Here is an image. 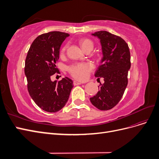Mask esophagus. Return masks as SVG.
Instances as JSON below:
<instances>
[{"label":"esophagus","instance_id":"obj_1","mask_svg":"<svg viewBox=\"0 0 159 159\" xmlns=\"http://www.w3.org/2000/svg\"><path fill=\"white\" fill-rule=\"evenodd\" d=\"M74 85H77L81 84V83L78 82V81H74Z\"/></svg>","mask_w":159,"mask_h":159}]
</instances>
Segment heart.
Masks as SVG:
<instances>
[{
    "label": "heart",
    "instance_id": "1",
    "mask_svg": "<svg viewBox=\"0 0 159 159\" xmlns=\"http://www.w3.org/2000/svg\"><path fill=\"white\" fill-rule=\"evenodd\" d=\"M80 44L84 50L88 47H93L92 42L89 39H81L80 41ZM67 48H68V45H65L62 48V52H65ZM93 68V66L91 63L75 64L70 66L68 68V70L75 78L80 80H84L87 78L89 71L92 70Z\"/></svg>",
    "mask_w": 159,
    "mask_h": 159
}]
</instances>
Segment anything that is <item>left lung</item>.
I'll use <instances>...</instances> for the list:
<instances>
[{
  "mask_svg": "<svg viewBox=\"0 0 159 159\" xmlns=\"http://www.w3.org/2000/svg\"><path fill=\"white\" fill-rule=\"evenodd\" d=\"M91 35L100 40L103 57L95 76L103 78L98 93L90 98L93 106L102 111L116 105L128 84V71L131 68V54L129 46L123 38L107 31H98Z\"/></svg>",
  "mask_w": 159,
  "mask_h": 159,
  "instance_id": "left-lung-1",
  "label": "left lung"
}]
</instances>
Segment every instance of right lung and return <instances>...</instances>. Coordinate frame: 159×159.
Returning a JSON list of instances; mask_svg holds the SVG:
<instances>
[{"mask_svg": "<svg viewBox=\"0 0 159 159\" xmlns=\"http://www.w3.org/2000/svg\"><path fill=\"white\" fill-rule=\"evenodd\" d=\"M68 36V34L58 31L43 34L32 43L26 56L25 73L28 92L38 106L47 112L63 108L74 87L73 81L67 77L58 82L50 78L58 73L56 62L61 45Z\"/></svg>", "mask_w": 159, "mask_h": 159, "instance_id": "1", "label": "right lung"}]
</instances>
